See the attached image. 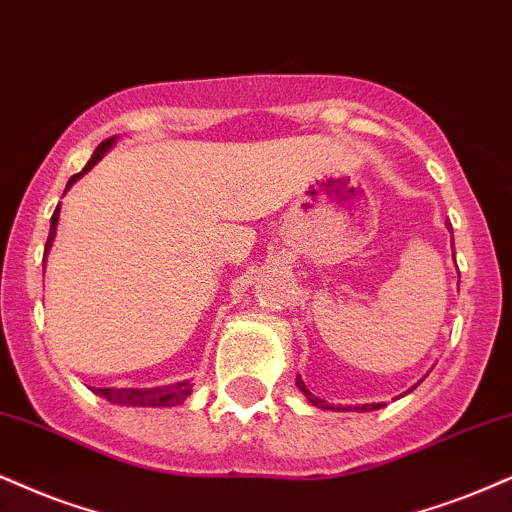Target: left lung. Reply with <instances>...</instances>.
I'll list each match as a JSON object with an SVG mask.
<instances>
[{
    "label": "left lung",
    "mask_w": 512,
    "mask_h": 512,
    "mask_svg": "<svg viewBox=\"0 0 512 512\" xmlns=\"http://www.w3.org/2000/svg\"><path fill=\"white\" fill-rule=\"evenodd\" d=\"M446 227H449V232H451V223H446ZM451 237H453V232H451ZM296 387H299L301 394H304L306 399L311 401L315 408H323V410H363V413H368V410H377V408L384 406V403H363V406H353V408L351 406H346V408L344 406H330V403H327V401L318 399V396L311 394V391H308V387L304 384V380H301V377H296ZM415 387H418V384H415Z\"/></svg>",
    "instance_id": "1"
}]
</instances>
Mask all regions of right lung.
I'll use <instances>...</instances> for the list:
<instances>
[{
  "label": "right lung",
  "instance_id": "add662e5",
  "mask_svg": "<svg viewBox=\"0 0 512 512\" xmlns=\"http://www.w3.org/2000/svg\"><path fill=\"white\" fill-rule=\"evenodd\" d=\"M113 137H109V140H104L102 144H99L97 149H94L92 159L87 161V166L80 170V173H75L71 180H68L66 189L73 185L75 180L82 178V175L90 170L94 163H97L102 156L106 154L113 147ZM59 208L61 204L56 206L54 216H52V227H49V239L47 244H44V261H47V254L49 249H52V242H54V235H56V223H59ZM92 391L97 396H102V399L111 401V403H118V406H180L182 401L187 399L189 394H192V384H189V380H182V382H175V384H166V387H151V389H116V387H92Z\"/></svg>",
  "mask_w": 512,
  "mask_h": 512
}]
</instances>
